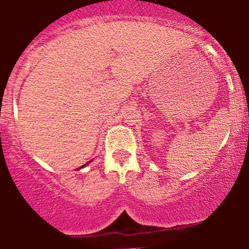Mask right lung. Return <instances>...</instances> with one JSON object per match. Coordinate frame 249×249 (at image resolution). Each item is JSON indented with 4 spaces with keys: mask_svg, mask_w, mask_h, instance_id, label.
<instances>
[{
    "mask_svg": "<svg viewBox=\"0 0 249 249\" xmlns=\"http://www.w3.org/2000/svg\"><path fill=\"white\" fill-rule=\"evenodd\" d=\"M83 166H84V165H83ZM83 166H82V167H83Z\"/></svg>",
    "mask_w": 249,
    "mask_h": 249,
    "instance_id": "add662e5",
    "label": "right lung"
}]
</instances>
